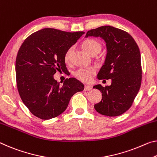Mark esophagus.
I'll return each mask as SVG.
<instances>
[{"label": "esophagus", "instance_id": "obj_1", "mask_svg": "<svg viewBox=\"0 0 157 157\" xmlns=\"http://www.w3.org/2000/svg\"><path fill=\"white\" fill-rule=\"evenodd\" d=\"M91 89H92V88L90 86H88V85L84 86V91H91Z\"/></svg>", "mask_w": 157, "mask_h": 157}]
</instances>
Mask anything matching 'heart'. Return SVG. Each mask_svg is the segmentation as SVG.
<instances>
[{
  "label": "heart",
  "mask_w": 157,
  "mask_h": 157,
  "mask_svg": "<svg viewBox=\"0 0 157 157\" xmlns=\"http://www.w3.org/2000/svg\"><path fill=\"white\" fill-rule=\"evenodd\" d=\"M82 47L91 56H96L100 53L102 49V45L100 42L96 39L89 38L84 40L82 43ZM72 52H73V47L70 48L66 51L64 55V60L68 63L71 58ZM96 69L94 68H81L77 70L74 73L75 78L83 82H89L91 81L94 75L96 74Z\"/></svg>",
  "instance_id": "1"
}]
</instances>
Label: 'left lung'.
Listing matches in <instances>:
<instances>
[{
    "mask_svg": "<svg viewBox=\"0 0 157 157\" xmlns=\"http://www.w3.org/2000/svg\"><path fill=\"white\" fill-rule=\"evenodd\" d=\"M89 36L101 37L106 43L105 61L98 79H112L110 86H94L102 93L95 110L103 115L116 117L127 111L140 89L142 81L140 52L132 36L113 26H101L87 31Z\"/></svg>",
    "mask_w": 157,
    "mask_h": 157,
    "instance_id": "8db88e82",
    "label": "left lung"
}]
</instances>
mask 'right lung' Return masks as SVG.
Instances as JSON below:
<instances>
[{
  "mask_svg": "<svg viewBox=\"0 0 157 157\" xmlns=\"http://www.w3.org/2000/svg\"><path fill=\"white\" fill-rule=\"evenodd\" d=\"M84 33L46 28L26 38L16 59V81L19 96L29 111L42 119L60 115L71 97L84 89L74 78L63 84L54 79L56 71L65 72L66 51Z\"/></svg>",
  "mask_w": 157,
  "mask_h": 157,
  "instance_id": "1",
  "label": "right lung"
}]
</instances>
